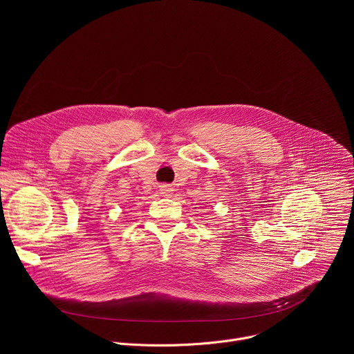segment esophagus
Here are the masks:
<instances>
[{
  "label": "esophagus",
  "mask_w": 354,
  "mask_h": 354,
  "mask_svg": "<svg viewBox=\"0 0 354 354\" xmlns=\"http://www.w3.org/2000/svg\"><path fill=\"white\" fill-rule=\"evenodd\" d=\"M160 192L162 196H171L174 193V187H171L169 185H161Z\"/></svg>",
  "instance_id": "esophagus-1"
}]
</instances>
